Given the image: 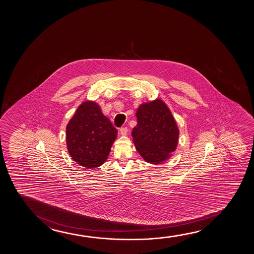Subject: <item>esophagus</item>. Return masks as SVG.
<instances>
[{"label": "esophagus", "mask_w": 254, "mask_h": 254, "mask_svg": "<svg viewBox=\"0 0 254 254\" xmlns=\"http://www.w3.org/2000/svg\"><path fill=\"white\" fill-rule=\"evenodd\" d=\"M120 132H121L122 135H126L127 132H128V128L127 127H122V128L120 129Z\"/></svg>", "instance_id": "1"}]
</instances>
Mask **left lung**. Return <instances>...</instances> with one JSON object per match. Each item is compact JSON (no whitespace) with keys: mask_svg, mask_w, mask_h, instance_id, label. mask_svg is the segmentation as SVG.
<instances>
[{"mask_svg":"<svg viewBox=\"0 0 254 254\" xmlns=\"http://www.w3.org/2000/svg\"><path fill=\"white\" fill-rule=\"evenodd\" d=\"M137 125L132 136L136 150L146 162L160 164L177 147L179 128L169 108L163 101L140 105L136 113Z\"/></svg>","mask_w":254,"mask_h":254,"instance_id":"obj_1","label":"left lung"}]
</instances>
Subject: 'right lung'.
<instances>
[{
	"label": "right lung",
	"mask_w": 254,
	"mask_h": 254,
	"mask_svg": "<svg viewBox=\"0 0 254 254\" xmlns=\"http://www.w3.org/2000/svg\"><path fill=\"white\" fill-rule=\"evenodd\" d=\"M66 146L77 164L86 168L101 166L108 159L118 131L97 103L85 101L66 129Z\"/></svg>",
	"instance_id": "1"
}]
</instances>
